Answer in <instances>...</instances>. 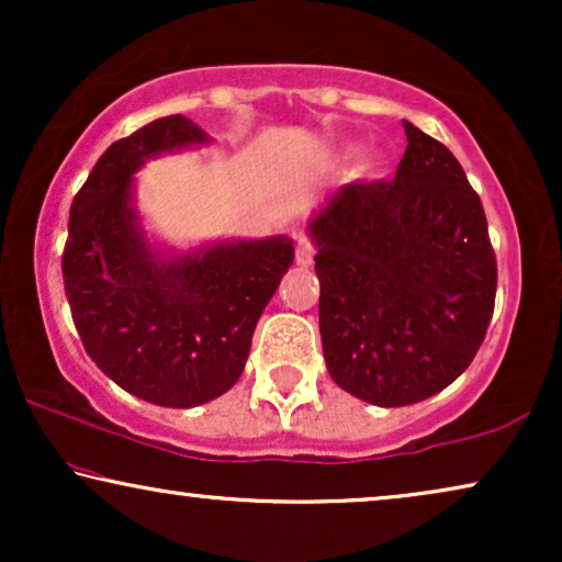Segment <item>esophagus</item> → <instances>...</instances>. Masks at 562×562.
<instances>
[{
	"label": "esophagus",
	"mask_w": 562,
	"mask_h": 562,
	"mask_svg": "<svg viewBox=\"0 0 562 562\" xmlns=\"http://www.w3.org/2000/svg\"><path fill=\"white\" fill-rule=\"evenodd\" d=\"M312 260H314V245L310 243V237L306 235H299V240H296V263L299 266H312Z\"/></svg>",
	"instance_id": "1"
}]
</instances>
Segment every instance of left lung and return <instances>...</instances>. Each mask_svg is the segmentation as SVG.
I'll list each match as a JSON object with an SVG mask.
<instances>
[{
	"instance_id": "left-lung-1",
	"label": "left lung",
	"mask_w": 562,
	"mask_h": 562,
	"mask_svg": "<svg viewBox=\"0 0 562 562\" xmlns=\"http://www.w3.org/2000/svg\"><path fill=\"white\" fill-rule=\"evenodd\" d=\"M391 181L345 183L314 212L319 335L337 386L425 402L471 366L496 299L486 214L456 156L404 122Z\"/></svg>"
}]
</instances>
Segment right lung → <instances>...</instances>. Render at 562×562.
I'll list each match as a JSON object with an SVG mask.
<instances>
[{
  "instance_id": "add662e5",
  "label": "right lung",
  "mask_w": 562,
  "mask_h": 562,
  "mask_svg": "<svg viewBox=\"0 0 562 562\" xmlns=\"http://www.w3.org/2000/svg\"><path fill=\"white\" fill-rule=\"evenodd\" d=\"M210 140L183 114L135 130L97 160L68 217L64 283L83 348L127 394L173 409L235 386L260 314L294 263L286 235L191 250L150 243L135 173Z\"/></svg>"
}]
</instances>
